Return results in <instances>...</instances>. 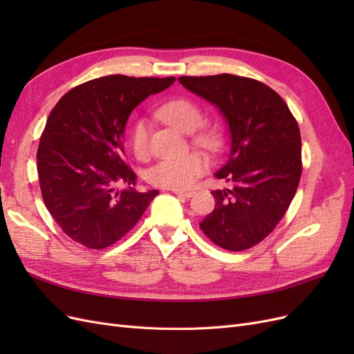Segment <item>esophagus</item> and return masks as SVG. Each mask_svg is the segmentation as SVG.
<instances>
[{"label":"esophagus","mask_w":354,"mask_h":354,"mask_svg":"<svg viewBox=\"0 0 354 354\" xmlns=\"http://www.w3.org/2000/svg\"><path fill=\"white\" fill-rule=\"evenodd\" d=\"M173 194L178 195V196H183V198H190L194 195V190H181V189H173Z\"/></svg>","instance_id":"34e87169"}]
</instances>
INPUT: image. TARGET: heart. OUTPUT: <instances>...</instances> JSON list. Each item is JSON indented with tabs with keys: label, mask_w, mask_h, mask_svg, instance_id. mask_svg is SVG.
Segmentation results:
<instances>
[{
	"label": "heart",
	"mask_w": 354,
	"mask_h": 354,
	"mask_svg": "<svg viewBox=\"0 0 354 354\" xmlns=\"http://www.w3.org/2000/svg\"><path fill=\"white\" fill-rule=\"evenodd\" d=\"M158 116L167 124L185 133H192V143L208 153H217L221 147L218 133L211 127H201L203 113L199 106L189 99H173L158 109ZM130 146L137 159H145L149 153V127L143 120L133 124ZM207 164L198 153L164 158L147 173L153 186L165 189H187L205 173Z\"/></svg>",
	"instance_id": "1"
}]
</instances>
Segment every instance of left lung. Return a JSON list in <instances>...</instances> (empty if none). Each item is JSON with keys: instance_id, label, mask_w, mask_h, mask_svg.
Instances as JSON below:
<instances>
[{"instance_id": "obj_1", "label": "left lung", "mask_w": 354, "mask_h": 354, "mask_svg": "<svg viewBox=\"0 0 354 354\" xmlns=\"http://www.w3.org/2000/svg\"><path fill=\"white\" fill-rule=\"evenodd\" d=\"M178 81L217 106L232 136L229 160L216 177L233 187L211 192L216 207L199 227L223 250H248L269 236L295 196L303 171L297 120L279 94L252 78L220 73Z\"/></svg>"}]
</instances>
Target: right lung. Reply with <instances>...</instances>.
Masks as SVG:
<instances>
[{"label": "right lung", "mask_w": 354, "mask_h": 354, "mask_svg": "<svg viewBox=\"0 0 354 354\" xmlns=\"http://www.w3.org/2000/svg\"><path fill=\"white\" fill-rule=\"evenodd\" d=\"M168 78L108 75L68 91L48 115L37 152L41 195L68 236L90 250L120 241L140 220L158 190L137 192L125 162L128 116Z\"/></svg>", "instance_id": "right-lung-1"}]
</instances>
